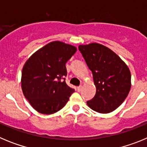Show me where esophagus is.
I'll list each match as a JSON object with an SVG mask.
<instances>
[{
    "label": "esophagus",
    "instance_id": "esophagus-1",
    "mask_svg": "<svg viewBox=\"0 0 147 147\" xmlns=\"http://www.w3.org/2000/svg\"><path fill=\"white\" fill-rule=\"evenodd\" d=\"M82 89V86H79V87H77V90H78V91H79V92L81 91Z\"/></svg>",
    "mask_w": 147,
    "mask_h": 147
}]
</instances>
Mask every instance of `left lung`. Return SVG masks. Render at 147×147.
Wrapping results in <instances>:
<instances>
[{
    "mask_svg": "<svg viewBox=\"0 0 147 147\" xmlns=\"http://www.w3.org/2000/svg\"><path fill=\"white\" fill-rule=\"evenodd\" d=\"M82 57L92 71L96 88L88 107L101 113L113 112L123 103L131 88L128 66L111 49L93 42L79 45Z\"/></svg>",
    "mask_w": 147,
    "mask_h": 147,
    "instance_id": "8db88e82",
    "label": "left lung"
}]
</instances>
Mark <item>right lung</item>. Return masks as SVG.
Returning <instances> with one entry per match:
<instances>
[{
	"mask_svg": "<svg viewBox=\"0 0 147 147\" xmlns=\"http://www.w3.org/2000/svg\"><path fill=\"white\" fill-rule=\"evenodd\" d=\"M76 50L60 41L51 42L34 53L23 65V95L40 113L50 115L60 110L74 92L66 84L65 76L66 62Z\"/></svg>",
	"mask_w": 147,
	"mask_h": 147,
	"instance_id": "obj_1",
	"label": "right lung"
}]
</instances>
